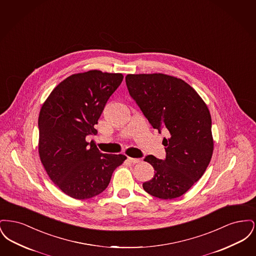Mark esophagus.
Wrapping results in <instances>:
<instances>
[{"instance_id": "1", "label": "esophagus", "mask_w": 256, "mask_h": 256, "mask_svg": "<svg viewBox=\"0 0 256 256\" xmlns=\"http://www.w3.org/2000/svg\"><path fill=\"white\" fill-rule=\"evenodd\" d=\"M128 160L130 162V163H139L140 162V159L139 158H128Z\"/></svg>"}]
</instances>
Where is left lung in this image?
I'll return each mask as SVG.
<instances>
[{"mask_svg":"<svg viewBox=\"0 0 256 256\" xmlns=\"http://www.w3.org/2000/svg\"><path fill=\"white\" fill-rule=\"evenodd\" d=\"M126 84L152 128L169 132L162 142L166 158L144 159L154 174L143 188L162 200L178 198L202 176L212 158L214 141L206 104L192 86L169 74H128Z\"/></svg>","mask_w":256,"mask_h":256,"instance_id":"left-lung-1","label":"left lung"}]
</instances>
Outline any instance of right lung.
Listing matches in <instances>:
<instances>
[{"instance_id": "obj_1", "label": "right lung", "mask_w": 256, "mask_h": 256, "mask_svg": "<svg viewBox=\"0 0 256 256\" xmlns=\"http://www.w3.org/2000/svg\"><path fill=\"white\" fill-rule=\"evenodd\" d=\"M124 76L91 70L62 80L44 102L38 118V152L50 180L63 193L86 200L108 186L114 170L126 159L124 154H102L87 135Z\"/></svg>"}]
</instances>
